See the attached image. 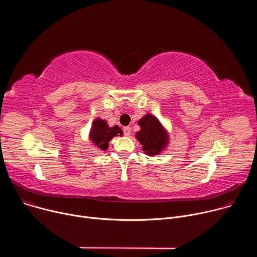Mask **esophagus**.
Wrapping results in <instances>:
<instances>
[{"label": "esophagus", "instance_id": "1", "mask_svg": "<svg viewBox=\"0 0 257 257\" xmlns=\"http://www.w3.org/2000/svg\"><path fill=\"white\" fill-rule=\"evenodd\" d=\"M123 132H124V135L129 136V135H130V133H131V128H130V127H124Z\"/></svg>", "mask_w": 257, "mask_h": 257}]
</instances>
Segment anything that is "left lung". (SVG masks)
I'll return each instance as SVG.
<instances>
[{"instance_id":"left-lung-1","label":"left lung","mask_w":257,"mask_h":257,"mask_svg":"<svg viewBox=\"0 0 257 257\" xmlns=\"http://www.w3.org/2000/svg\"><path fill=\"white\" fill-rule=\"evenodd\" d=\"M140 131L135 135L142 145V151L149 156L159 155L168 143V135L160 121L148 114L138 121Z\"/></svg>"}]
</instances>
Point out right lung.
<instances>
[{
	"mask_svg": "<svg viewBox=\"0 0 257 257\" xmlns=\"http://www.w3.org/2000/svg\"><path fill=\"white\" fill-rule=\"evenodd\" d=\"M122 130L119 126L108 127L106 121L101 119H96L92 123V128L90 130V139L94 143L97 149L101 151H106L108 142L114 136L122 135Z\"/></svg>",
	"mask_w": 257,
	"mask_h": 257,
	"instance_id": "add662e5",
	"label": "right lung"
}]
</instances>
